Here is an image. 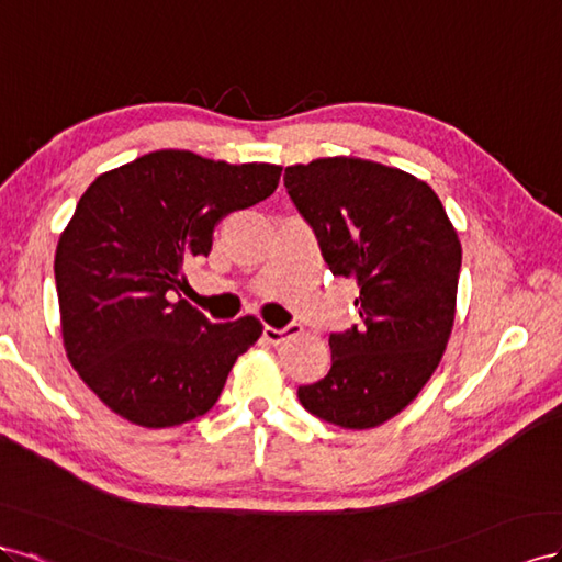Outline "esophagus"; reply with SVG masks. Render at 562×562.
Instances as JSON below:
<instances>
[{
  "mask_svg": "<svg viewBox=\"0 0 562 562\" xmlns=\"http://www.w3.org/2000/svg\"><path fill=\"white\" fill-rule=\"evenodd\" d=\"M296 334H301V325H286V327H282V329H276V327H266V329H263L266 341L272 344V346H280L282 341L292 339V336H296Z\"/></svg>",
  "mask_w": 562,
  "mask_h": 562,
  "instance_id": "34e87169",
  "label": "esophagus"
}]
</instances>
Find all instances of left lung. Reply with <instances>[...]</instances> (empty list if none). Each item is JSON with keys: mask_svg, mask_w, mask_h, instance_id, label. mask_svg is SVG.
<instances>
[{"mask_svg": "<svg viewBox=\"0 0 562 562\" xmlns=\"http://www.w3.org/2000/svg\"><path fill=\"white\" fill-rule=\"evenodd\" d=\"M284 186L334 276L360 286L362 325L329 336L331 370L299 389L334 426L364 430L403 412L438 370L457 313L461 243L416 176L360 157L284 169Z\"/></svg>", "mask_w": 562, "mask_h": 562, "instance_id": "obj_1", "label": "left lung"}]
</instances>
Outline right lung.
I'll use <instances>...</instances> for the list:
<instances>
[{
	"label": "right lung",
	"mask_w": 562,
	"mask_h": 562,
	"mask_svg": "<svg viewBox=\"0 0 562 562\" xmlns=\"http://www.w3.org/2000/svg\"><path fill=\"white\" fill-rule=\"evenodd\" d=\"M280 173L155 150L101 173L79 198L54 261L63 346L122 419L143 428L198 419L259 341L254 315L212 325L169 292L183 286L186 263L210 256L218 221L272 195Z\"/></svg>",
	"instance_id": "1"
}]
</instances>
